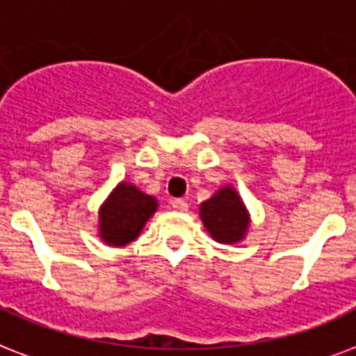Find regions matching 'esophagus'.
Wrapping results in <instances>:
<instances>
[{"instance_id":"1","label":"esophagus","mask_w":356,"mask_h":356,"mask_svg":"<svg viewBox=\"0 0 356 356\" xmlns=\"http://www.w3.org/2000/svg\"><path fill=\"white\" fill-rule=\"evenodd\" d=\"M170 206L176 209V211H186L187 209V200H184V198H175L172 202H170Z\"/></svg>"}]
</instances>
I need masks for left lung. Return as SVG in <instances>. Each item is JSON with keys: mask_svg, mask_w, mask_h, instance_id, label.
I'll list each match as a JSON object with an SVG mask.
<instances>
[{"mask_svg": "<svg viewBox=\"0 0 356 356\" xmlns=\"http://www.w3.org/2000/svg\"><path fill=\"white\" fill-rule=\"evenodd\" d=\"M200 219L211 238L219 243H236L249 228V213L232 187H222L200 204Z\"/></svg>", "mask_w": 356, "mask_h": 356, "instance_id": "obj_1", "label": "left lung"}]
</instances>
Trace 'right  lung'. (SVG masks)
<instances>
[{
  "label": "right lung",
  "instance_id": "add662e5",
  "mask_svg": "<svg viewBox=\"0 0 356 356\" xmlns=\"http://www.w3.org/2000/svg\"><path fill=\"white\" fill-rule=\"evenodd\" d=\"M158 208L156 198L131 184H118L100 209V236L109 245H128Z\"/></svg>",
  "mask_w": 356,
  "mask_h": 356
}]
</instances>
